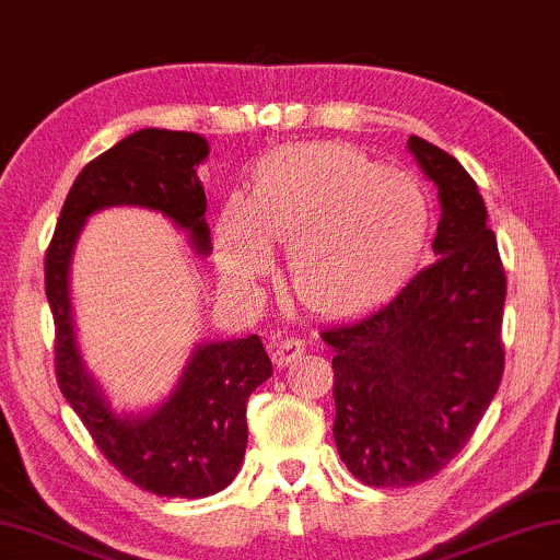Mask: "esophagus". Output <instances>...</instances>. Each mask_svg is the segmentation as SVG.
Here are the masks:
<instances>
[{
  "label": "esophagus",
  "instance_id": "obj_1",
  "mask_svg": "<svg viewBox=\"0 0 560 560\" xmlns=\"http://www.w3.org/2000/svg\"><path fill=\"white\" fill-rule=\"evenodd\" d=\"M304 350H307V346H304V340L300 338H281L273 342V361L276 366L284 369L289 366V363H294L296 358L304 355Z\"/></svg>",
  "mask_w": 560,
  "mask_h": 560
}]
</instances>
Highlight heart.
Returning <instances> with one entry per match:
<instances>
[{
  "label": "heart",
  "instance_id": "obj_1",
  "mask_svg": "<svg viewBox=\"0 0 560 560\" xmlns=\"http://www.w3.org/2000/svg\"><path fill=\"white\" fill-rule=\"evenodd\" d=\"M432 222V194L407 171L346 143L292 145L258 163L248 197L225 199L214 248L222 271L245 281L271 264V243H289L296 300L342 315L412 271Z\"/></svg>",
  "mask_w": 560,
  "mask_h": 560
}]
</instances>
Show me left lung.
Wrapping results in <instances>:
<instances>
[{
	"label": "left lung",
	"instance_id": "obj_1",
	"mask_svg": "<svg viewBox=\"0 0 560 560\" xmlns=\"http://www.w3.org/2000/svg\"><path fill=\"white\" fill-rule=\"evenodd\" d=\"M407 148L438 186V258L382 307L319 332L335 353V445L348 471L378 489L441 474L504 371L506 276L479 186L428 140L412 136Z\"/></svg>",
	"mask_w": 560,
	"mask_h": 560
}]
</instances>
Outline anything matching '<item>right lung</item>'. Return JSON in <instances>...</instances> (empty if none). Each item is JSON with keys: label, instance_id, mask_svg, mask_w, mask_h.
<instances>
[{"label": "right lung", "instance_id": "add662e5", "mask_svg": "<svg viewBox=\"0 0 560 560\" xmlns=\"http://www.w3.org/2000/svg\"><path fill=\"white\" fill-rule=\"evenodd\" d=\"M210 145L197 132L145 128L81 168L46 253V296L56 323V378L96 448L136 487L159 497L218 494L237 476L248 445V397L271 376L258 335L199 342L171 397L145 415H117L81 361L69 294L71 256L89 214L145 207L212 250L207 197L197 166Z\"/></svg>", "mask_w": 560, "mask_h": 560}]
</instances>
